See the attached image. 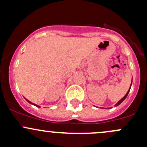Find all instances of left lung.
Wrapping results in <instances>:
<instances>
[{
    "label": "left lung",
    "instance_id": "left-lung-1",
    "mask_svg": "<svg viewBox=\"0 0 147 147\" xmlns=\"http://www.w3.org/2000/svg\"><path fill=\"white\" fill-rule=\"evenodd\" d=\"M132 82H131L130 87H129V90H128V91H127V93H126V94H125V96H123V98H121V99H120V101H118V102H117V103H115V106H118V105H120V103H122V102H123V101H124V100H125V98H126V97H127V96L128 94H129V90H130V88H131V86H132ZM100 109H102V108H100ZM111 109V108H106V109Z\"/></svg>",
    "mask_w": 147,
    "mask_h": 147
}]
</instances>
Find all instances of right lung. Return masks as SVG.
<instances>
[{"instance_id":"add662e5","label":"right lung","mask_w":147,"mask_h":147,"mask_svg":"<svg viewBox=\"0 0 147 147\" xmlns=\"http://www.w3.org/2000/svg\"><path fill=\"white\" fill-rule=\"evenodd\" d=\"M25 99H26V100H27V101H28V102H29V103H31V104H32V105H34V106H36V107H38V108H40V106H38V105H36V104H35V103H32V102H31V101H29V100H27V98H25Z\"/></svg>"}]
</instances>
